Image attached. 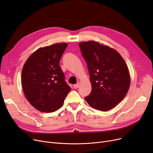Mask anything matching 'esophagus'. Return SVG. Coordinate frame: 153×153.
<instances>
[{
  "mask_svg": "<svg viewBox=\"0 0 153 153\" xmlns=\"http://www.w3.org/2000/svg\"><path fill=\"white\" fill-rule=\"evenodd\" d=\"M79 85H80V83H77L76 84H75V85H74V88H79Z\"/></svg>",
  "mask_w": 153,
  "mask_h": 153,
  "instance_id": "1",
  "label": "esophagus"
}]
</instances>
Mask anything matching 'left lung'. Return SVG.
Returning a JSON list of instances; mask_svg holds the SVG:
<instances>
[{
  "mask_svg": "<svg viewBox=\"0 0 153 153\" xmlns=\"http://www.w3.org/2000/svg\"><path fill=\"white\" fill-rule=\"evenodd\" d=\"M88 67L91 91L85 97L93 108L106 111L117 105L126 95L130 75L120 54L94 41L79 43Z\"/></svg>",
  "mask_w": 153,
  "mask_h": 153,
  "instance_id": "1",
  "label": "left lung"
}]
</instances>
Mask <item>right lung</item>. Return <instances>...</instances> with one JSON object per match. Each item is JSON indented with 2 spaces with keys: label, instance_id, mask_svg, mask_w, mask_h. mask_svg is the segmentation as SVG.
<instances>
[{
  "label": "right lung",
  "instance_id": "add662e5",
  "mask_svg": "<svg viewBox=\"0 0 153 153\" xmlns=\"http://www.w3.org/2000/svg\"><path fill=\"white\" fill-rule=\"evenodd\" d=\"M67 46V43H61L40 48L24 65V93L28 102L40 111L50 113L59 110L71 90L59 63Z\"/></svg>",
  "mask_w": 153,
  "mask_h": 153
}]
</instances>
